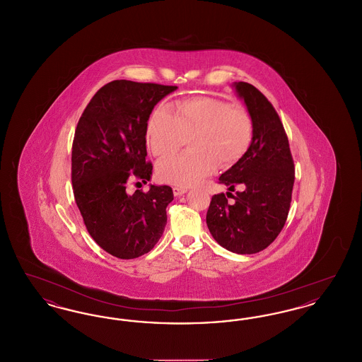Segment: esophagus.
Wrapping results in <instances>:
<instances>
[{"instance_id":"1","label":"esophagus","mask_w":362,"mask_h":362,"mask_svg":"<svg viewBox=\"0 0 362 362\" xmlns=\"http://www.w3.org/2000/svg\"><path fill=\"white\" fill-rule=\"evenodd\" d=\"M173 191L175 197H180V195L187 192V189L186 187H173Z\"/></svg>"}]
</instances>
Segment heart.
I'll return each instance as SVG.
<instances>
[{
  "label": "heart",
  "mask_w": 362,
  "mask_h": 362,
  "mask_svg": "<svg viewBox=\"0 0 362 362\" xmlns=\"http://www.w3.org/2000/svg\"><path fill=\"white\" fill-rule=\"evenodd\" d=\"M189 136L191 149L161 160L158 177L170 185L187 187L201 182L221 167L236 164L247 153L254 123L241 105H230L216 98H192L175 104V114L157 105L146 124V144L157 157L173 155Z\"/></svg>",
  "instance_id": "1"
}]
</instances>
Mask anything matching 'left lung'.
Wrapping results in <instances>:
<instances>
[{"label": "left lung", "mask_w": 362, "mask_h": 362, "mask_svg": "<svg viewBox=\"0 0 362 362\" xmlns=\"http://www.w3.org/2000/svg\"><path fill=\"white\" fill-rule=\"evenodd\" d=\"M232 86L252 118L254 137L247 153L218 179L228 189L240 185L242 191L213 195L206 224L221 247L245 255L269 247L282 230L292 201L294 164L274 107L248 83Z\"/></svg>", "instance_id": "8db88e82"}]
</instances>
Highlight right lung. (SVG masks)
<instances>
[{"label": "right lung", "instance_id": "right-lung-1", "mask_svg": "<svg viewBox=\"0 0 362 362\" xmlns=\"http://www.w3.org/2000/svg\"><path fill=\"white\" fill-rule=\"evenodd\" d=\"M177 86L115 80L86 105L73 139L71 185L84 224L105 252L119 259L148 254L167 224L170 186L129 194V179L151 180L146 124L163 98Z\"/></svg>", "mask_w": 362, "mask_h": 362}]
</instances>
